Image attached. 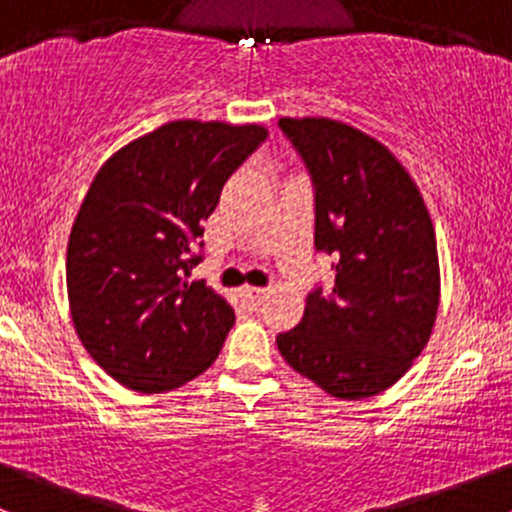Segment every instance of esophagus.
<instances>
[{
  "instance_id": "1",
  "label": "esophagus",
  "mask_w": 512,
  "mask_h": 512,
  "mask_svg": "<svg viewBox=\"0 0 512 512\" xmlns=\"http://www.w3.org/2000/svg\"><path fill=\"white\" fill-rule=\"evenodd\" d=\"M241 293H244V298L249 300L251 305H261L263 298L268 295V288H256V286H244L241 288Z\"/></svg>"
}]
</instances>
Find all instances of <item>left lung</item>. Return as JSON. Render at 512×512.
Masks as SVG:
<instances>
[{
    "label": "left lung",
    "instance_id": "obj_1",
    "mask_svg": "<svg viewBox=\"0 0 512 512\" xmlns=\"http://www.w3.org/2000/svg\"><path fill=\"white\" fill-rule=\"evenodd\" d=\"M315 184V249L335 258L333 291L308 295L276 337L283 360L330 397L392 387L429 342L441 295L429 209L402 162L330 118H281Z\"/></svg>",
    "mask_w": 512,
    "mask_h": 512
}]
</instances>
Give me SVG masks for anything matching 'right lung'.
I'll list each match as a JSON object with an SVG mask.
<instances>
[{
  "label": "right lung",
  "instance_id": "add662e5",
  "mask_svg": "<svg viewBox=\"0 0 512 512\" xmlns=\"http://www.w3.org/2000/svg\"><path fill=\"white\" fill-rule=\"evenodd\" d=\"M263 125L170 120L120 147L93 177L66 251L73 328L115 382L162 394L217 360L234 308L189 281L204 221Z\"/></svg>",
  "mask_w": 512,
  "mask_h": 512
}]
</instances>
